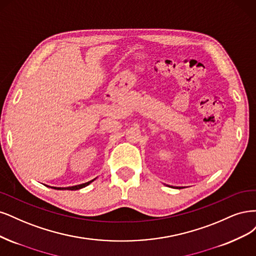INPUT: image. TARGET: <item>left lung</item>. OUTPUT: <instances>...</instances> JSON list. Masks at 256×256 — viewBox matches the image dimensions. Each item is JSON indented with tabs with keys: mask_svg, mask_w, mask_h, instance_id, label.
I'll return each mask as SVG.
<instances>
[{
	"mask_svg": "<svg viewBox=\"0 0 256 256\" xmlns=\"http://www.w3.org/2000/svg\"><path fill=\"white\" fill-rule=\"evenodd\" d=\"M176 188H178V187H176ZM178 188H180V187H178Z\"/></svg>",
	"mask_w": 256,
	"mask_h": 256,
	"instance_id": "8db88e82",
	"label": "left lung"
}]
</instances>
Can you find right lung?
Masks as SVG:
<instances>
[{
	"instance_id": "obj_1",
	"label": "right lung",
	"mask_w": 256,
	"mask_h": 256,
	"mask_svg": "<svg viewBox=\"0 0 256 256\" xmlns=\"http://www.w3.org/2000/svg\"><path fill=\"white\" fill-rule=\"evenodd\" d=\"M96 178L89 180V182L87 183H84V184H80V185H76V186H71V187H52L53 189H57V190H78V189H80V188H84L86 186H88L90 183H92L94 180Z\"/></svg>"
}]
</instances>
